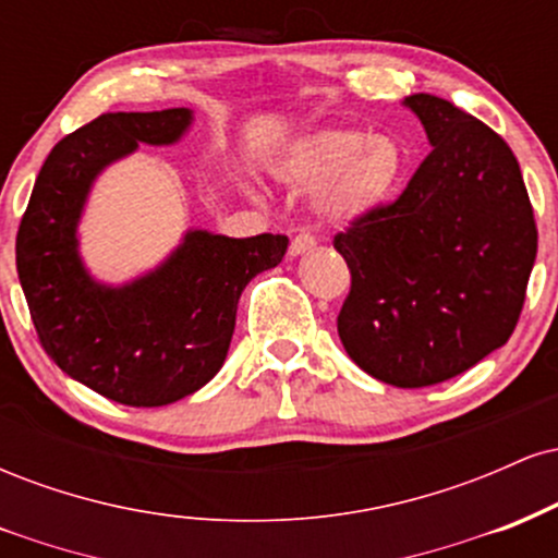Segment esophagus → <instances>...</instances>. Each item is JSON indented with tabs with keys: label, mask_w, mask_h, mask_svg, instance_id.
Returning <instances> with one entry per match:
<instances>
[{
	"label": "esophagus",
	"mask_w": 558,
	"mask_h": 558,
	"mask_svg": "<svg viewBox=\"0 0 558 558\" xmlns=\"http://www.w3.org/2000/svg\"><path fill=\"white\" fill-rule=\"evenodd\" d=\"M312 248H315V239H312L310 233H299L296 239L291 241V248H288V254H291V257H301V254L312 252Z\"/></svg>",
	"instance_id": "34e87169"
}]
</instances>
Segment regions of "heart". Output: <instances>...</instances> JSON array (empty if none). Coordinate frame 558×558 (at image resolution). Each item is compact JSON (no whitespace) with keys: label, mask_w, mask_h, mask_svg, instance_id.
<instances>
[{"label":"heart","mask_w":558,"mask_h":558,"mask_svg":"<svg viewBox=\"0 0 558 558\" xmlns=\"http://www.w3.org/2000/svg\"><path fill=\"white\" fill-rule=\"evenodd\" d=\"M407 155L390 136L356 128H323L286 146L272 162L280 183L319 191L317 207L332 222H360L386 209L399 191Z\"/></svg>","instance_id":"heart-1"}]
</instances>
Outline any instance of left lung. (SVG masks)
<instances>
[{"instance_id": "8db88e82", "label": "left lung", "mask_w": 558, "mask_h": 558, "mask_svg": "<svg viewBox=\"0 0 558 558\" xmlns=\"http://www.w3.org/2000/svg\"><path fill=\"white\" fill-rule=\"evenodd\" d=\"M403 107L433 151L393 204L332 241L351 270L338 336L375 380L425 388L509 341L537 230L520 162L498 133L430 94Z\"/></svg>"}]
</instances>
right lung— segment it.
I'll list each match as a JSON object with an SVG mask.
<instances>
[{"label": "right lung", "instance_id": "add662e5", "mask_svg": "<svg viewBox=\"0 0 558 558\" xmlns=\"http://www.w3.org/2000/svg\"><path fill=\"white\" fill-rule=\"evenodd\" d=\"M194 110L107 112L70 133L38 172L15 241L38 341L62 373L125 407H165L220 373L248 280L278 267L286 235L228 239L191 228L155 270L128 283L94 278L78 226L96 178L138 144L172 146Z\"/></svg>", "mask_w": 558, "mask_h": 558}]
</instances>
